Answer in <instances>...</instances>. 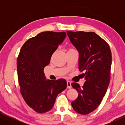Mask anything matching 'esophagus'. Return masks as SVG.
I'll list each match as a JSON object with an SVG mask.
<instances>
[{
    "label": "esophagus",
    "mask_w": 125,
    "mask_h": 125,
    "mask_svg": "<svg viewBox=\"0 0 125 125\" xmlns=\"http://www.w3.org/2000/svg\"><path fill=\"white\" fill-rule=\"evenodd\" d=\"M66 83H67V88L71 89L72 88L71 82L69 81H66Z\"/></svg>",
    "instance_id": "esophagus-1"
}]
</instances>
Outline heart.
Wrapping results in <instances>:
<instances>
[{"label":"heart","mask_w":125,"mask_h":125,"mask_svg":"<svg viewBox=\"0 0 125 125\" xmlns=\"http://www.w3.org/2000/svg\"><path fill=\"white\" fill-rule=\"evenodd\" d=\"M71 50H73V49H70V50H69V51H71Z\"/></svg>","instance_id":"1"}]
</instances>
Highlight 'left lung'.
<instances>
[{"mask_svg": "<svg viewBox=\"0 0 125 125\" xmlns=\"http://www.w3.org/2000/svg\"><path fill=\"white\" fill-rule=\"evenodd\" d=\"M79 53L78 69L85 83L82 88L76 83L72 86L78 93L71 105L75 112L86 115L97 109L106 92L110 80L112 53L108 44L93 32L66 31Z\"/></svg>", "mask_w": 125, "mask_h": 125, "instance_id": "1", "label": "left lung"}]
</instances>
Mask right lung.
I'll use <instances>...</instances> for the list:
<instances>
[{"mask_svg": "<svg viewBox=\"0 0 125 125\" xmlns=\"http://www.w3.org/2000/svg\"><path fill=\"white\" fill-rule=\"evenodd\" d=\"M66 36L65 32H42L24 44L17 61L20 92L29 106L43 113L53 106L57 95L67 86L65 79L47 80L44 68Z\"/></svg>", "mask_w": 125, "mask_h": 125, "instance_id": "right-lung-1", "label": "right lung"}]
</instances>
